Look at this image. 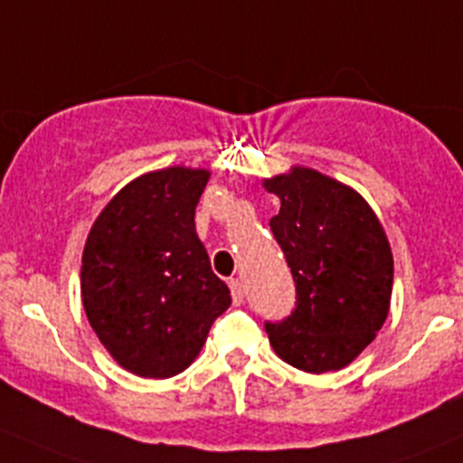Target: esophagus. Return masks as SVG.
Instances as JSON below:
<instances>
[{"instance_id":"1","label":"esophagus","mask_w":463,"mask_h":463,"mask_svg":"<svg viewBox=\"0 0 463 463\" xmlns=\"http://www.w3.org/2000/svg\"><path fill=\"white\" fill-rule=\"evenodd\" d=\"M229 290H232L234 305H241V302H243V281H241L239 277H232V279H229Z\"/></svg>"}]
</instances>
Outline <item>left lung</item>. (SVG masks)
Here are the masks:
<instances>
[{
	"label": "left lung",
	"mask_w": 463,
	"mask_h": 463,
	"mask_svg": "<svg viewBox=\"0 0 463 463\" xmlns=\"http://www.w3.org/2000/svg\"><path fill=\"white\" fill-rule=\"evenodd\" d=\"M279 197L270 229L293 272L298 302L266 323L272 350L305 373L341 371L375 341L393 290V254L380 218L354 188L293 165L263 179Z\"/></svg>",
	"instance_id": "1"
}]
</instances>
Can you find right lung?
<instances>
[{
    "label": "right lung",
    "mask_w": 463,
    "mask_h": 463,
    "mask_svg": "<svg viewBox=\"0 0 463 463\" xmlns=\"http://www.w3.org/2000/svg\"><path fill=\"white\" fill-rule=\"evenodd\" d=\"M211 173L154 170L113 195L92 222L81 257L88 323L125 371L179 375L200 354L211 325L232 305L197 239L195 206Z\"/></svg>",
    "instance_id": "obj_1"
}]
</instances>
